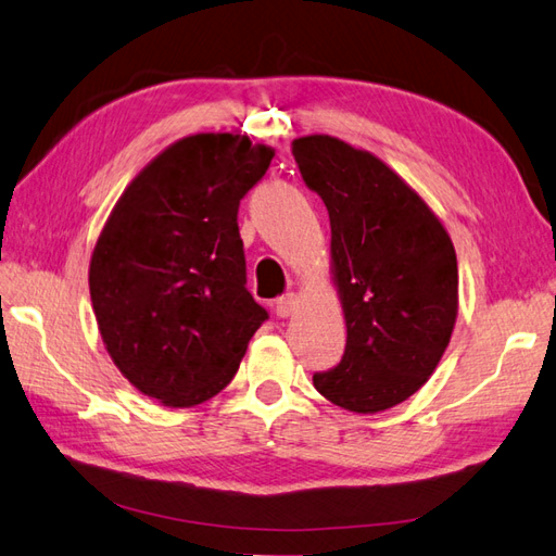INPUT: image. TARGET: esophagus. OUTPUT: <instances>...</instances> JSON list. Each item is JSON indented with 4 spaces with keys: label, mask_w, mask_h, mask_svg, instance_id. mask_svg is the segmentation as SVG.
<instances>
[{
    "label": "esophagus",
    "mask_w": 556,
    "mask_h": 556,
    "mask_svg": "<svg viewBox=\"0 0 556 556\" xmlns=\"http://www.w3.org/2000/svg\"><path fill=\"white\" fill-rule=\"evenodd\" d=\"M295 305H299V295H295V293H287V295H281V299H277L275 309H277L279 317H291Z\"/></svg>",
    "instance_id": "34e87169"
}]
</instances>
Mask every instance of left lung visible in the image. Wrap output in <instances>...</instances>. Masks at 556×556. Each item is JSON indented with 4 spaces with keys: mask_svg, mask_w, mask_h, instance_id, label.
<instances>
[{
    "mask_svg": "<svg viewBox=\"0 0 556 556\" xmlns=\"http://www.w3.org/2000/svg\"><path fill=\"white\" fill-rule=\"evenodd\" d=\"M305 185L329 211L331 275L345 353L315 389L348 412L377 415L415 395L450 343L459 305L453 239L403 177L329 135L293 139Z\"/></svg>",
    "mask_w": 556,
    "mask_h": 556,
    "instance_id": "1",
    "label": "left lung"
}]
</instances>
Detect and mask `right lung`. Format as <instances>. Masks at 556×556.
I'll return each mask as SVG.
<instances>
[{
  "mask_svg": "<svg viewBox=\"0 0 556 556\" xmlns=\"http://www.w3.org/2000/svg\"><path fill=\"white\" fill-rule=\"evenodd\" d=\"M273 156L247 135L177 139L127 185L97 239L89 295L101 341L165 407L223 391L267 319L247 291L237 213Z\"/></svg>",
  "mask_w": 556,
  "mask_h": 556,
  "instance_id": "1",
  "label": "right lung"
}]
</instances>
